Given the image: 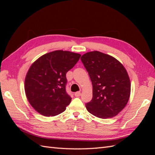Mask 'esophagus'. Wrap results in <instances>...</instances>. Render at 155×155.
<instances>
[{
	"label": "esophagus",
	"mask_w": 155,
	"mask_h": 155,
	"mask_svg": "<svg viewBox=\"0 0 155 155\" xmlns=\"http://www.w3.org/2000/svg\"><path fill=\"white\" fill-rule=\"evenodd\" d=\"M74 95H75V96H76V97H79V96H80V95H81V92H79V91L76 92V93L74 94Z\"/></svg>",
	"instance_id": "1"
}]
</instances>
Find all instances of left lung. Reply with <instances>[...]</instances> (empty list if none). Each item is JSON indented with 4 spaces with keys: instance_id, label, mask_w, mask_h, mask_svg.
Segmentation results:
<instances>
[{
    "instance_id": "1",
    "label": "left lung",
    "mask_w": 155,
    "mask_h": 155,
    "mask_svg": "<svg viewBox=\"0 0 155 155\" xmlns=\"http://www.w3.org/2000/svg\"><path fill=\"white\" fill-rule=\"evenodd\" d=\"M81 60L90 76L93 91L87 110L97 118H110L126 106L130 82L126 69L114 57L98 51L83 54Z\"/></svg>"
}]
</instances>
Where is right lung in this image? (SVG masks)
Wrapping results in <instances>:
<instances>
[{
  "mask_svg": "<svg viewBox=\"0 0 155 155\" xmlns=\"http://www.w3.org/2000/svg\"><path fill=\"white\" fill-rule=\"evenodd\" d=\"M79 54L55 50L32 63L25 81L30 104L41 115L55 116L64 112L72 98L66 92V74L77 63Z\"/></svg>",
  "mask_w": 155,
  "mask_h": 155,
  "instance_id": "1",
  "label": "right lung"
}]
</instances>
